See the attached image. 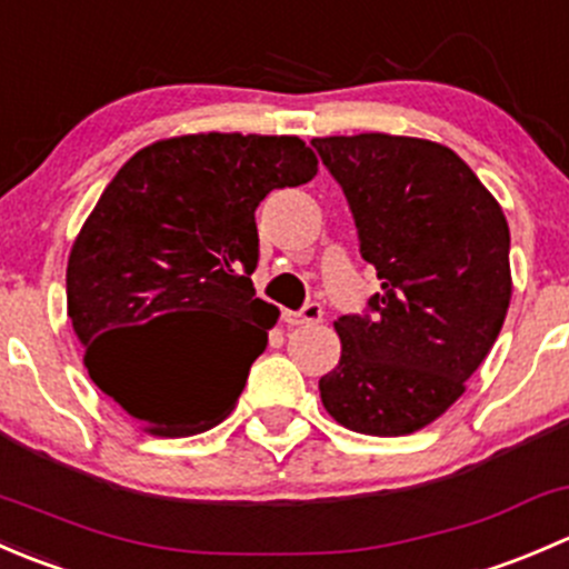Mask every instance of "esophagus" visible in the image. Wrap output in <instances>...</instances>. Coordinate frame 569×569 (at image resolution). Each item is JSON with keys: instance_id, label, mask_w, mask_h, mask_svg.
Here are the masks:
<instances>
[{"instance_id": "34e87169", "label": "esophagus", "mask_w": 569, "mask_h": 569, "mask_svg": "<svg viewBox=\"0 0 569 569\" xmlns=\"http://www.w3.org/2000/svg\"><path fill=\"white\" fill-rule=\"evenodd\" d=\"M325 317V311H321L319 302H308L302 311H286L283 319L289 321V325H317Z\"/></svg>"}]
</instances>
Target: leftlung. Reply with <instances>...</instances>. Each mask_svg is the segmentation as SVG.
I'll use <instances>...</instances> for the list:
<instances>
[{
    "instance_id": "obj_1",
    "label": "left lung",
    "mask_w": 569,
    "mask_h": 569,
    "mask_svg": "<svg viewBox=\"0 0 569 569\" xmlns=\"http://www.w3.org/2000/svg\"><path fill=\"white\" fill-rule=\"evenodd\" d=\"M341 183L360 252L382 280L371 317H341V360L319 380L341 427L399 438L465 393L512 300L509 226L451 148L421 137H317Z\"/></svg>"
}]
</instances>
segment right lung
<instances>
[{"label":"right lung","instance_id":"1","mask_svg":"<svg viewBox=\"0 0 569 569\" xmlns=\"http://www.w3.org/2000/svg\"><path fill=\"white\" fill-rule=\"evenodd\" d=\"M317 170L300 137L200 131L151 142L107 183L68 256V319L90 380L146 432L187 438L231 416L278 321L250 280L256 209ZM164 318L184 319L182 338L142 345Z\"/></svg>","mask_w":569,"mask_h":569}]
</instances>
